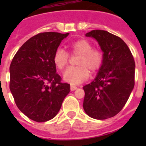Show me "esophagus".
<instances>
[{"instance_id": "1", "label": "esophagus", "mask_w": 146, "mask_h": 146, "mask_svg": "<svg viewBox=\"0 0 146 146\" xmlns=\"http://www.w3.org/2000/svg\"><path fill=\"white\" fill-rule=\"evenodd\" d=\"M77 88V86H74V85H71V87H70V89H71V91H75L76 89Z\"/></svg>"}]
</instances>
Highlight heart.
<instances>
[{"label": "heart", "mask_w": 146, "mask_h": 146, "mask_svg": "<svg viewBox=\"0 0 146 146\" xmlns=\"http://www.w3.org/2000/svg\"><path fill=\"white\" fill-rule=\"evenodd\" d=\"M71 54L80 55L77 60L78 66L69 68L64 73V79L71 84H79L88 78L90 72H97L104 61V54L100 49L93 48L90 42L80 39L68 44ZM53 62L58 69H64L69 62V55L64 49L58 48L53 55Z\"/></svg>", "instance_id": "obj_1"}]
</instances>
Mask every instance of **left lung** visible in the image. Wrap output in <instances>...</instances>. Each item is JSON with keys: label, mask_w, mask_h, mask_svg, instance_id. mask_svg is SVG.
<instances>
[{"label": "left lung", "mask_w": 146, "mask_h": 146, "mask_svg": "<svg viewBox=\"0 0 146 146\" xmlns=\"http://www.w3.org/2000/svg\"><path fill=\"white\" fill-rule=\"evenodd\" d=\"M86 36L97 41L104 61L94 80L83 87V109L91 118L104 120L118 114L128 100L135 86V63L120 37L102 30H93Z\"/></svg>", "instance_id": "1"}]
</instances>
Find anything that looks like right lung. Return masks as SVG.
Returning a JSON list of instances; mask_svg holds the SVG:
<instances>
[{"mask_svg": "<svg viewBox=\"0 0 146 146\" xmlns=\"http://www.w3.org/2000/svg\"><path fill=\"white\" fill-rule=\"evenodd\" d=\"M68 35H36L22 45L10 65L9 88L17 106L36 122L53 118L70 91V85L61 82L53 62L55 50Z\"/></svg>", "mask_w": 146, "mask_h": 146, "instance_id": "add662e5", "label": "right lung"}]
</instances>
